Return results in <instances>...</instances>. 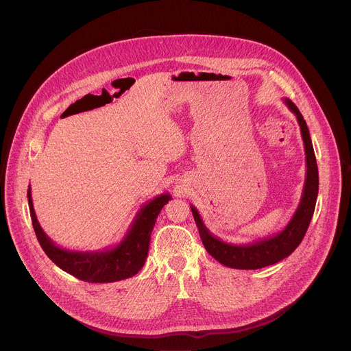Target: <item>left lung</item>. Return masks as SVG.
Masks as SVG:
<instances>
[{
	"label": "left lung",
	"instance_id": "8db88e82",
	"mask_svg": "<svg viewBox=\"0 0 351 351\" xmlns=\"http://www.w3.org/2000/svg\"><path fill=\"white\" fill-rule=\"evenodd\" d=\"M284 104L296 117V121L300 123L304 146H305V154H306L305 157L306 178L304 184L302 197L298 208H296L288 225L274 236L258 239L253 241V243H247V245L226 243V241L221 240L217 236H213L208 230L198 209L191 205L194 219L198 226L199 236L206 252L215 260H218L221 264L226 267L237 268V269H257V268H263V267L281 261L300 246L311 223L315 205H316L317 190H319V174H317L316 157H315V152L311 141L309 129L306 126V122L302 114L289 98H284Z\"/></svg>",
	"mask_w": 351,
	"mask_h": 351
}]
</instances>
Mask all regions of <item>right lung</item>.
I'll list each match as a JSON object with an SVG mask.
<instances>
[{
	"label": "right lung",
	"mask_w": 351,
	"mask_h": 351,
	"mask_svg": "<svg viewBox=\"0 0 351 351\" xmlns=\"http://www.w3.org/2000/svg\"><path fill=\"white\" fill-rule=\"evenodd\" d=\"M170 199L171 195L166 193L146 202L115 247L98 252H75L59 247L43 232L34 209L31 186L28 190L32 225L43 252L63 271L87 282H115L138 274L149 253L150 234L156 219Z\"/></svg>",
	"instance_id": "right-lung-1"
}]
</instances>
